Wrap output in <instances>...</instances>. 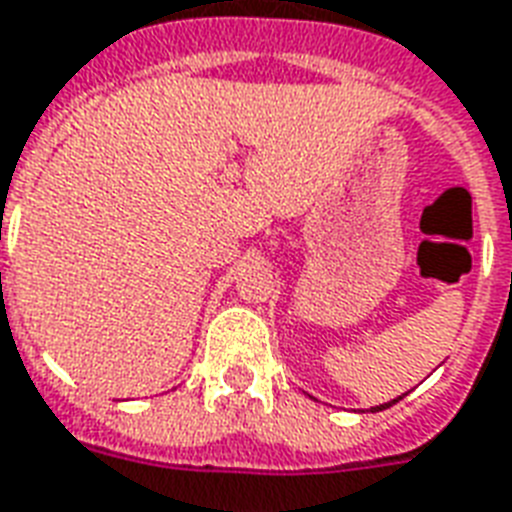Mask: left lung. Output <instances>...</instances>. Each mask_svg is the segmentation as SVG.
<instances>
[{"label": "left lung", "mask_w": 512, "mask_h": 512, "mask_svg": "<svg viewBox=\"0 0 512 512\" xmlns=\"http://www.w3.org/2000/svg\"><path fill=\"white\" fill-rule=\"evenodd\" d=\"M397 400H400V397H395V400H389V403H384V405H376V408H370V411L376 413V411H384V408H389V405H395Z\"/></svg>", "instance_id": "1"}]
</instances>
